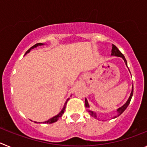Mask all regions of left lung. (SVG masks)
Returning <instances> with one entry per match:
<instances>
[{
  "label": "left lung",
  "instance_id": "8db88e82",
  "mask_svg": "<svg viewBox=\"0 0 147 147\" xmlns=\"http://www.w3.org/2000/svg\"><path fill=\"white\" fill-rule=\"evenodd\" d=\"M112 55H114V56H116V57H122L123 58V59L124 60V62H125V64L127 65V60H126L125 57H124V56L123 55V54H122L121 52L118 49V48L115 46V45H113V47H112ZM132 95H133V86H132V92H131V94H130V96H129V99L127 100V102H126L125 104H124L123 106H122L121 107H120V108H119L117 110L118 113H119V115H118V116L119 115H120L122 113L124 112V110L127 109V107H128V105H129V103H130V101H131V98H132ZM85 107H89V104H88V100L85 98ZM89 113L90 114L92 115V116H93L94 118H96V119H97V116L96 115V113H93V111H90V110H89ZM114 118H116V116H115Z\"/></svg>",
  "mask_w": 147,
  "mask_h": 147
}]
</instances>
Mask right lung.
<instances>
[{"label": "right lung", "mask_w": 147, "mask_h": 147, "mask_svg": "<svg viewBox=\"0 0 147 147\" xmlns=\"http://www.w3.org/2000/svg\"><path fill=\"white\" fill-rule=\"evenodd\" d=\"M43 45V44H42V43H37V44H35L34 45H33V46H32V48H30V49H28V51H27L26 52V54H27V53L29 52V51H31V49H34V48L37 47V46H38V45ZM66 103H67V102H66L65 104L64 107H63V109H62V111H61V112L59 113L58 114V115H55L54 117L51 118V119H49V120L46 121H45V122H44V123H47V124H51V123H54V122L57 121L58 120V119H59V118H60L61 116H62V114L64 113V111H65V110ZM35 123H37V122H35Z\"/></svg>", "instance_id": "obj_1"}]
</instances>
